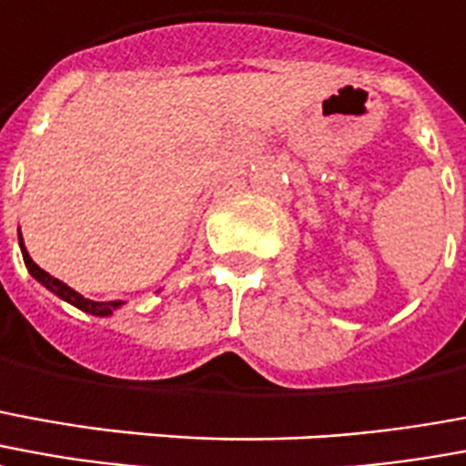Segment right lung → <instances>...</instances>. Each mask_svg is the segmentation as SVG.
<instances>
[{
	"instance_id": "right-lung-1",
	"label": "right lung",
	"mask_w": 466,
	"mask_h": 466,
	"mask_svg": "<svg viewBox=\"0 0 466 466\" xmlns=\"http://www.w3.org/2000/svg\"><path fill=\"white\" fill-rule=\"evenodd\" d=\"M19 247H22L24 264H26V268H29L31 277L36 279L41 286H46L51 294H56L58 299H64V301H68L71 306H76V309H81L84 313H91V316H101V319H106V316H110L116 309L123 306V301H91V299H84V296L78 294V291H74L71 286L51 277L49 271H44L39 264H34V259L29 257V251H26V247H24L22 232H19Z\"/></svg>"
}]
</instances>
